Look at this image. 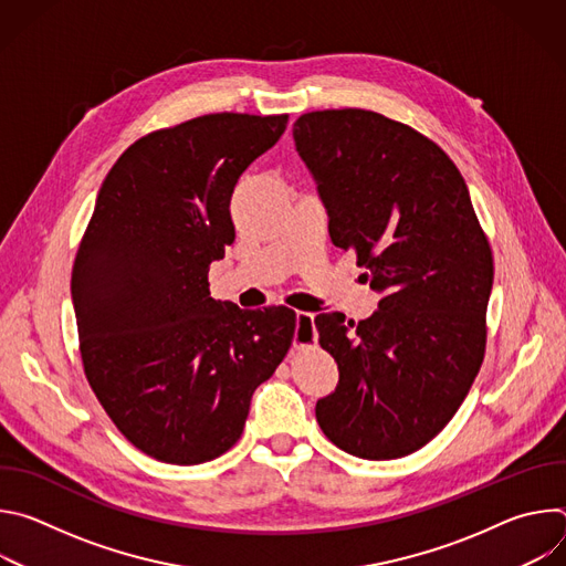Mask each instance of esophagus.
I'll return each instance as SVG.
<instances>
[{
	"label": "esophagus",
	"mask_w": 566,
	"mask_h": 566,
	"mask_svg": "<svg viewBox=\"0 0 566 566\" xmlns=\"http://www.w3.org/2000/svg\"><path fill=\"white\" fill-rule=\"evenodd\" d=\"M313 313H306V311H300L295 315V347H304L306 343H315L317 340V332H315V322H313Z\"/></svg>",
	"instance_id": "obj_1"
}]
</instances>
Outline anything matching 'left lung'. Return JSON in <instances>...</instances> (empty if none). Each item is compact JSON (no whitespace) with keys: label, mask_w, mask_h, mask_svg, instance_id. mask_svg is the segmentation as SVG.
I'll return each instance as SVG.
<instances>
[{"label":"left lung","mask_w":566,"mask_h":566,"mask_svg":"<svg viewBox=\"0 0 566 566\" xmlns=\"http://www.w3.org/2000/svg\"><path fill=\"white\" fill-rule=\"evenodd\" d=\"M300 156L329 212L332 241L356 253L378 311L319 313V347L340 382L315 419L340 450L371 461L430 443L468 396L486 354L493 251L452 158L415 127L369 109L302 114Z\"/></svg>","instance_id":"1"}]
</instances>
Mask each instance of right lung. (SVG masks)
<instances>
[{
    "label": "right lung",
    "mask_w": 566,
    "mask_h": 566,
    "mask_svg": "<svg viewBox=\"0 0 566 566\" xmlns=\"http://www.w3.org/2000/svg\"><path fill=\"white\" fill-rule=\"evenodd\" d=\"M286 123L223 112L140 136L80 239L71 297L85 376L151 459L197 465L230 450L293 345V308L241 311L208 291L210 264L234 241V184Z\"/></svg>",
    "instance_id": "add662e5"
}]
</instances>
